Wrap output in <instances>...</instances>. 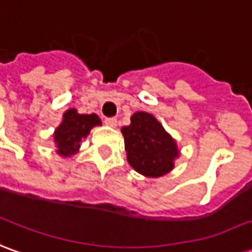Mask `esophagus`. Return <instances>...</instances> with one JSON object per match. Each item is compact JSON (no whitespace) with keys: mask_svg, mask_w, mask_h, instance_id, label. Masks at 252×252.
<instances>
[{"mask_svg":"<svg viewBox=\"0 0 252 252\" xmlns=\"http://www.w3.org/2000/svg\"><path fill=\"white\" fill-rule=\"evenodd\" d=\"M104 123H106L107 126H110V127H115L117 126V118H106Z\"/></svg>","mask_w":252,"mask_h":252,"instance_id":"esophagus-1","label":"esophagus"}]
</instances>
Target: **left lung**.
<instances>
[{
	"label": "left lung",
	"mask_w": 252,
	"mask_h": 252,
	"mask_svg": "<svg viewBox=\"0 0 252 252\" xmlns=\"http://www.w3.org/2000/svg\"><path fill=\"white\" fill-rule=\"evenodd\" d=\"M130 121L129 126L122 127L130 165L148 178H158L172 171L179 151L161 123L144 111L135 112Z\"/></svg>",
	"instance_id": "1"
}]
</instances>
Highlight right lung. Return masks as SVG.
<instances>
[{
	"label": "right lung",
	"instance_id": "obj_1",
	"mask_svg": "<svg viewBox=\"0 0 252 252\" xmlns=\"http://www.w3.org/2000/svg\"><path fill=\"white\" fill-rule=\"evenodd\" d=\"M101 125L96 114H78L77 110L70 108L63 114L61 125L55 129L54 142L57 153L63 158H69L77 153L83 138L89 134L94 126Z\"/></svg>",
	"mask_w": 252,
	"mask_h": 252
}]
</instances>
